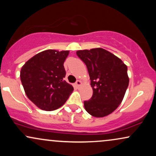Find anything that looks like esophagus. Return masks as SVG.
Returning a JSON list of instances; mask_svg holds the SVG:
<instances>
[{"instance_id":"esophagus-1","label":"esophagus","mask_w":156,"mask_h":156,"mask_svg":"<svg viewBox=\"0 0 156 156\" xmlns=\"http://www.w3.org/2000/svg\"><path fill=\"white\" fill-rule=\"evenodd\" d=\"M81 84H82V82L80 81V80H77L76 82V87L78 89L80 86H81Z\"/></svg>"}]
</instances>
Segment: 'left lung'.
Returning a JSON list of instances; mask_svg holds the SVG:
<instances>
[{"label": "left lung", "mask_w": 156, "mask_h": 156, "mask_svg": "<svg viewBox=\"0 0 156 156\" xmlns=\"http://www.w3.org/2000/svg\"><path fill=\"white\" fill-rule=\"evenodd\" d=\"M85 63L91 80L93 94L84 101V108L95 117L112 114L122 101L129 83L128 67L120 58L103 48L78 51Z\"/></svg>", "instance_id": "left-lung-1"}]
</instances>
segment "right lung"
<instances>
[{
  "mask_svg": "<svg viewBox=\"0 0 156 156\" xmlns=\"http://www.w3.org/2000/svg\"><path fill=\"white\" fill-rule=\"evenodd\" d=\"M69 51L46 50L22 67L20 79L27 97L38 108L53 111L63 105L73 91L65 80L64 62Z\"/></svg>",
  "mask_w": 156,
  "mask_h": 156,
  "instance_id": "1",
  "label": "right lung"
}]
</instances>
